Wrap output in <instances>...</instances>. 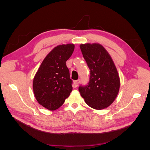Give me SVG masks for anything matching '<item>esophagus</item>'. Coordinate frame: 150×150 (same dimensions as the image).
Here are the masks:
<instances>
[{"mask_svg": "<svg viewBox=\"0 0 150 150\" xmlns=\"http://www.w3.org/2000/svg\"><path fill=\"white\" fill-rule=\"evenodd\" d=\"M80 83V79H78V80H76L74 81V87H77V86H78V84Z\"/></svg>", "mask_w": 150, "mask_h": 150, "instance_id": "34e87169", "label": "esophagus"}]
</instances>
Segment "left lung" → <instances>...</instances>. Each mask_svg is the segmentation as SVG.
I'll return each mask as SVG.
<instances>
[{"label": "left lung", "instance_id": "obj_1", "mask_svg": "<svg viewBox=\"0 0 150 150\" xmlns=\"http://www.w3.org/2000/svg\"><path fill=\"white\" fill-rule=\"evenodd\" d=\"M80 48L90 74L88 84L79 86V91L90 107L99 110L108 108L115 101L120 89L116 67L101 44H81Z\"/></svg>", "mask_w": 150, "mask_h": 150}]
</instances>
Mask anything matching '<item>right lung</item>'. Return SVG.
Returning <instances> with one entry per match:
<instances>
[{"instance_id": "1", "label": "right lung", "mask_w": 150, "mask_h": 150, "mask_svg": "<svg viewBox=\"0 0 150 150\" xmlns=\"http://www.w3.org/2000/svg\"><path fill=\"white\" fill-rule=\"evenodd\" d=\"M74 45L54 47L40 64L33 81V91L38 102L47 110L61 107L72 90V81L66 62L73 52Z\"/></svg>"}]
</instances>
